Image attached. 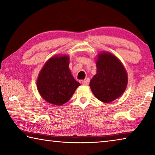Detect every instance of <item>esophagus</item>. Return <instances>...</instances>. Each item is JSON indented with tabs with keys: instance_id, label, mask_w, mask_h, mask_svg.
I'll return each mask as SVG.
<instances>
[{
	"instance_id": "1",
	"label": "esophagus",
	"mask_w": 155,
	"mask_h": 155,
	"mask_svg": "<svg viewBox=\"0 0 155 155\" xmlns=\"http://www.w3.org/2000/svg\"><path fill=\"white\" fill-rule=\"evenodd\" d=\"M89 83H90V78H87L86 79L83 80L82 81V84L83 85H88Z\"/></svg>"
}]
</instances>
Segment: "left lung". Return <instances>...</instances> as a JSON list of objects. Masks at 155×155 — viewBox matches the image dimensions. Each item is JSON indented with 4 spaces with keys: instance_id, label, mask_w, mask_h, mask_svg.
Wrapping results in <instances>:
<instances>
[{
    "instance_id": "obj_1",
    "label": "left lung",
    "mask_w": 155,
    "mask_h": 155,
    "mask_svg": "<svg viewBox=\"0 0 155 155\" xmlns=\"http://www.w3.org/2000/svg\"><path fill=\"white\" fill-rule=\"evenodd\" d=\"M96 65V74L90 83L91 90L99 101L111 103L126 90L128 83L127 70L120 59L109 52L99 53Z\"/></svg>"
}]
</instances>
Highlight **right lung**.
<instances>
[{
    "label": "right lung",
    "mask_w": 155,
    "mask_h": 155,
    "mask_svg": "<svg viewBox=\"0 0 155 155\" xmlns=\"http://www.w3.org/2000/svg\"><path fill=\"white\" fill-rule=\"evenodd\" d=\"M69 64L68 55H54L46 62L39 73L37 88L50 104L60 106L67 103L81 85L73 77Z\"/></svg>",
    "instance_id": "right-lung-1"
}]
</instances>
